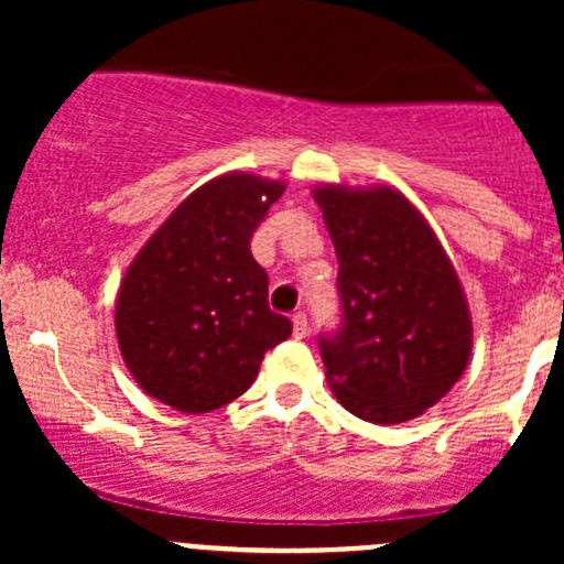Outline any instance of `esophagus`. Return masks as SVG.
I'll list each match as a JSON object with an SVG mask.
<instances>
[{"label": "esophagus", "mask_w": 564, "mask_h": 564, "mask_svg": "<svg viewBox=\"0 0 564 564\" xmlns=\"http://www.w3.org/2000/svg\"><path fill=\"white\" fill-rule=\"evenodd\" d=\"M292 327H294V338H305V335H308V316H305L303 311H297V314L292 316Z\"/></svg>", "instance_id": "1"}]
</instances>
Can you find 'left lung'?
<instances>
[{
  "label": "left lung",
  "instance_id": "1",
  "mask_svg": "<svg viewBox=\"0 0 564 564\" xmlns=\"http://www.w3.org/2000/svg\"><path fill=\"white\" fill-rule=\"evenodd\" d=\"M338 256L344 324L318 338L335 398L398 425L440 403L469 366L471 314L440 237L401 191L318 185Z\"/></svg>",
  "mask_w": 564,
  "mask_h": 564
}]
</instances>
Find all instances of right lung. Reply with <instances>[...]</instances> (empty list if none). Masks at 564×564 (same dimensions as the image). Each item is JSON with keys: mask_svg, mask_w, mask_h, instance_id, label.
Here are the masks:
<instances>
[{"mask_svg": "<svg viewBox=\"0 0 564 564\" xmlns=\"http://www.w3.org/2000/svg\"><path fill=\"white\" fill-rule=\"evenodd\" d=\"M286 185L229 172L204 182L163 220L119 283L113 327L130 377L185 414L240 398L264 351L292 335L267 305L250 237Z\"/></svg>", "mask_w": 564, "mask_h": 564, "instance_id": "add662e5", "label": "right lung"}]
</instances>
